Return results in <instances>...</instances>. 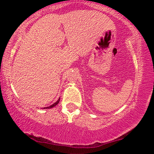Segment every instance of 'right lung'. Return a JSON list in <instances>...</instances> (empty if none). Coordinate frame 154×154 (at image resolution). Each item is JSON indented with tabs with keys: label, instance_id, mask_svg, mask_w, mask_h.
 Returning a JSON list of instances; mask_svg holds the SVG:
<instances>
[{
	"label": "right lung",
	"instance_id": "1",
	"mask_svg": "<svg viewBox=\"0 0 154 154\" xmlns=\"http://www.w3.org/2000/svg\"><path fill=\"white\" fill-rule=\"evenodd\" d=\"M60 98L59 99V100H58L57 101V102H56L55 103H54L53 104L51 105V106H48V107H46V108H45H45H43V109H50V108H52V107H54V106H56V105L58 104L59 102H60Z\"/></svg>",
	"mask_w": 154,
	"mask_h": 154
}]
</instances>
